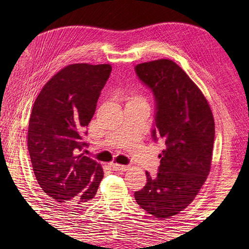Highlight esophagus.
<instances>
[{
  "label": "esophagus",
  "mask_w": 249,
  "mask_h": 249,
  "mask_svg": "<svg viewBox=\"0 0 249 249\" xmlns=\"http://www.w3.org/2000/svg\"><path fill=\"white\" fill-rule=\"evenodd\" d=\"M111 168H112L114 171H118V172H124V171H127V170H128V169H129V166L118 165V163H111Z\"/></svg>",
  "instance_id": "34e87169"
}]
</instances>
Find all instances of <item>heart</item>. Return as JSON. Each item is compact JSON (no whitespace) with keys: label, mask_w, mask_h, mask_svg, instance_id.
Wrapping results in <instances>:
<instances>
[{"label":"heart","mask_w":249,"mask_h":249,"mask_svg":"<svg viewBox=\"0 0 249 249\" xmlns=\"http://www.w3.org/2000/svg\"><path fill=\"white\" fill-rule=\"evenodd\" d=\"M131 100H134V102H144L143 98L140 96H134L133 98H131Z\"/></svg>","instance_id":"b5f03b06"}]
</instances>
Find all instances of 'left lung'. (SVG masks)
<instances>
[{
    "mask_svg": "<svg viewBox=\"0 0 249 249\" xmlns=\"http://www.w3.org/2000/svg\"><path fill=\"white\" fill-rule=\"evenodd\" d=\"M135 71L154 95L152 138L165 144L157 176L145 172L146 184L135 199L156 218H169L193 202L209 176L214 118L202 92L173 61L142 63Z\"/></svg>",
    "mask_w": 249,
    "mask_h": 249,
    "instance_id": "obj_1",
    "label": "left lung"
}]
</instances>
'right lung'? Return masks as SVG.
I'll return each mask as SVG.
<instances>
[{"label": "right lung", "instance_id": "1", "mask_svg": "<svg viewBox=\"0 0 249 249\" xmlns=\"http://www.w3.org/2000/svg\"><path fill=\"white\" fill-rule=\"evenodd\" d=\"M109 64H71L45 84L28 130V149L37 183L57 205L80 208L94 198L103 168L80 154L83 136L110 76Z\"/></svg>", "mask_w": 249, "mask_h": 249}]
</instances>
